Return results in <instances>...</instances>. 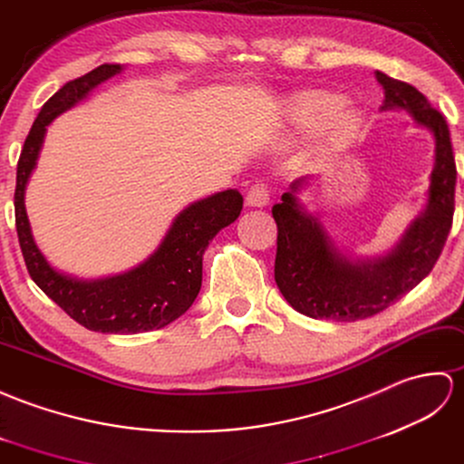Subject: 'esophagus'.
<instances>
[{"label":"esophagus","mask_w":464,"mask_h":464,"mask_svg":"<svg viewBox=\"0 0 464 464\" xmlns=\"http://www.w3.org/2000/svg\"><path fill=\"white\" fill-rule=\"evenodd\" d=\"M267 202H270V194H267V187L264 182H256L252 184V187L248 188V192H246V204L248 206H266Z\"/></svg>","instance_id":"34e87169"}]
</instances>
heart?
I'll list each match as a JSON object with an SVG mask.
<instances>
[{
	"instance_id": "heart-1",
	"label": "heart",
	"mask_w": 464,
	"mask_h": 464,
	"mask_svg": "<svg viewBox=\"0 0 464 464\" xmlns=\"http://www.w3.org/2000/svg\"><path fill=\"white\" fill-rule=\"evenodd\" d=\"M345 97L329 91H307L297 92L284 105L285 122L295 135H310L322 127H327V145L342 149L349 145L359 129H362V115L353 109H343Z\"/></svg>"
}]
</instances>
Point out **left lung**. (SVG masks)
<instances>
[{"label": "left lung", "mask_w": 464, "mask_h": 464, "mask_svg": "<svg viewBox=\"0 0 464 464\" xmlns=\"http://www.w3.org/2000/svg\"><path fill=\"white\" fill-rule=\"evenodd\" d=\"M375 77L385 91L381 111L405 109L435 137L427 208L409 224L393 250L379 258L352 260L335 248L324 224L297 198L305 179L292 182L272 208L277 224L274 277L285 302L314 319L357 322L383 312L433 270L452 226L457 167L445 117L413 85L381 71Z\"/></svg>", "instance_id": "obj_1"}]
</instances>
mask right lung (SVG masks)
Listing matches in <instances>:
<instances>
[{
	"instance_id": "right-lung-1",
	"label": "right lung",
	"mask_w": 464,
	"mask_h": 464,
	"mask_svg": "<svg viewBox=\"0 0 464 464\" xmlns=\"http://www.w3.org/2000/svg\"><path fill=\"white\" fill-rule=\"evenodd\" d=\"M121 71V65H99L87 75L69 81L41 107L19 154L14 197L17 238L31 280L77 324L101 334L150 332L169 325L187 312L202 285L204 250L216 234L238 218L244 204L238 190L216 192L192 202L174 218L154 254L119 276L79 280L57 272L45 260L31 234L25 187L37 164L47 125Z\"/></svg>"
}]
</instances>
